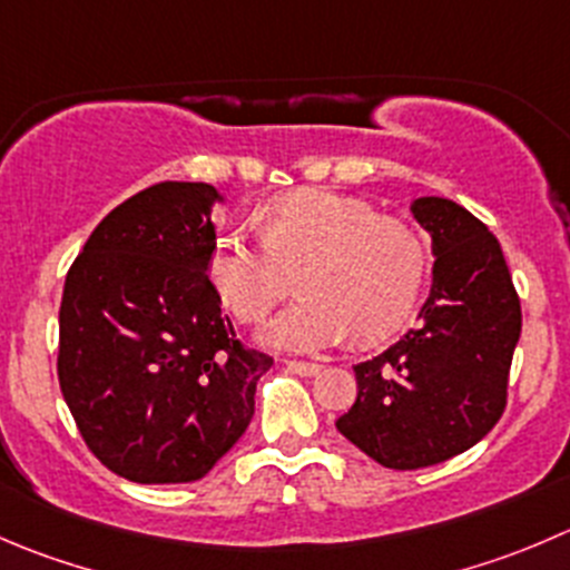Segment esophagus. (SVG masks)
I'll list each match as a JSON object with an SVG mask.
<instances>
[{
	"label": "esophagus",
	"instance_id": "obj_1",
	"mask_svg": "<svg viewBox=\"0 0 570 570\" xmlns=\"http://www.w3.org/2000/svg\"><path fill=\"white\" fill-rule=\"evenodd\" d=\"M286 370H289V373H297V375H317L320 373V364L297 362V358H289V362H286Z\"/></svg>",
	"mask_w": 570,
	"mask_h": 570
}]
</instances>
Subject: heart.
I'll list each match as a JSON object with an SVG mask.
<instances>
[{"label": "heart", "instance_id": "obj_1", "mask_svg": "<svg viewBox=\"0 0 570 570\" xmlns=\"http://www.w3.org/2000/svg\"><path fill=\"white\" fill-rule=\"evenodd\" d=\"M264 239L225 230L206 256L219 301L242 323H262L297 275L301 301L264 331L269 345L317 351L351 336L395 334L423 295L429 245L406 219L325 189L278 197L262 212Z\"/></svg>", "mask_w": 570, "mask_h": 570}]
</instances>
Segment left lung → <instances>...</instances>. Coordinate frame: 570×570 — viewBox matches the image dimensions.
I'll use <instances>...</instances> for the list:
<instances>
[{
    "label": "left lung",
    "mask_w": 570,
    "mask_h": 570,
    "mask_svg": "<svg viewBox=\"0 0 570 570\" xmlns=\"http://www.w3.org/2000/svg\"><path fill=\"white\" fill-rule=\"evenodd\" d=\"M412 214L438 256L432 295L417 328L353 367L356 401L336 420L392 471L451 460L499 423L521 336V301L488 225L443 197H420Z\"/></svg>",
    "instance_id": "8db88e82"
}]
</instances>
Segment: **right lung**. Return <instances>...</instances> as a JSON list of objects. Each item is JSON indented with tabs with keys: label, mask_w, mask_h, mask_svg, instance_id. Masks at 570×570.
Masks as SVG:
<instances>
[{
	"label": "right lung",
	"mask_w": 570,
	"mask_h": 570,
	"mask_svg": "<svg viewBox=\"0 0 570 570\" xmlns=\"http://www.w3.org/2000/svg\"><path fill=\"white\" fill-rule=\"evenodd\" d=\"M208 184L164 180L116 206L69 267L58 381L88 451L138 484L206 476L250 425L273 356L245 347L206 269Z\"/></svg>",
	"instance_id": "1"
}]
</instances>
